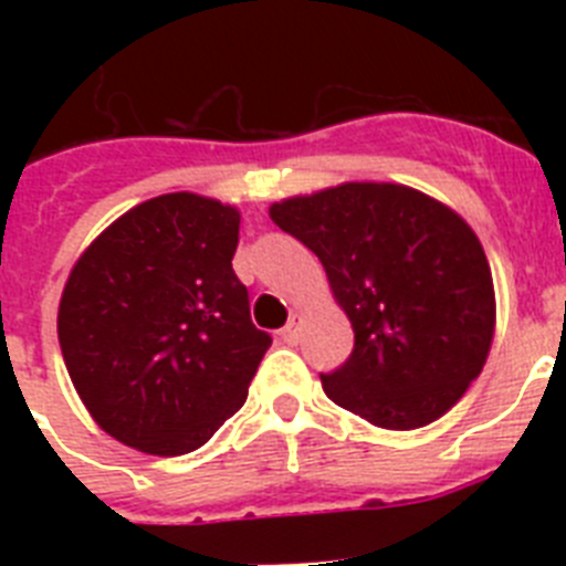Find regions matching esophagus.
<instances>
[{"mask_svg":"<svg viewBox=\"0 0 566 566\" xmlns=\"http://www.w3.org/2000/svg\"><path fill=\"white\" fill-rule=\"evenodd\" d=\"M300 332H303V317H300V314H292L289 326L280 332V337L286 339L289 345H297L300 343Z\"/></svg>","mask_w":566,"mask_h":566,"instance_id":"1","label":"esophagus"}]
</instances>
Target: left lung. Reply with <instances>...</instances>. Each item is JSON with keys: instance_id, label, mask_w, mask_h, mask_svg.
<instances>
[{"instance_id": "1", "label": "left lung", "mask_w": 566, "mask_h": 566, "mask_svg": "<svg viewBox=\"0 0 566 566\" xmlns=\"http://www.w3.org/2000/svg\"><path fill=\"white\" fill-rule=\"evenodd\" d=\"M269 214L317 254L352 319V357L319 374L328 399L388 431L451 411L482 374L496 328L476 232L402 184H339Z\"/></svg>"}]
</instances>
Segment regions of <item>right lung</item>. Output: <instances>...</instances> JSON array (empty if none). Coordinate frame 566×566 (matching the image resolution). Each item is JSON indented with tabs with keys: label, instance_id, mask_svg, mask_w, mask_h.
I'll return each instance as SVG.
<instances>
[{
	"label": "right lung",
	"instance_id": "obj_1",
	"mask_svg": "<svg viewBox=\"0 0 566 566\" xmlns=\"http://www.w3.org/2000/svg\"><path fill=\"white\" fill-rule=\"evenodd\" d=\"M240 212L192 192L138 203L98 234L59 303V345L98 428L181 457L247 402L272 337L232 269Z\"/></svg>",
	"mask_w": 566,
	"mask_h": 566
}]
</instances>
